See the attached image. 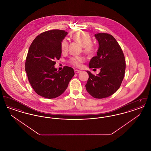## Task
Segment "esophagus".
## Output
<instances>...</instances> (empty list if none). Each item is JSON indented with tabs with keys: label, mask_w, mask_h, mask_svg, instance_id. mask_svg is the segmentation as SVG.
Listing matches in <instances>:
<instances>
[{
	"label": "esophagus",
	"mask_w": 151,
	"mask_h": 151,
	"mask_svg": "<svg viewBox=\"0 0 151 151\" xmlns=\"http://www.w3.org/2000/svg\"><path fill=\"white\" fill-rule=\"evenodd\" d=\"M74 71H75V73H78L79 72H81V71H80L79 70H75Z\"/></svg>",
	"instance_id": "obj_1"
}]
</instances>
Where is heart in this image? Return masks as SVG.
Wrapping results in <instances>:
<instances>
[{
	"label": "heart",
	"mask_w": 151,
	"mask_h": 151,
	"mask_svg": "<svg viewBox=\"0 0 151 151\" xmlns=\"http://www.w3.org/2000/svg\"><path fill=\"white\" fill-rule=\"evenodd\" d=\"M72 39L80 44L83 47V52L87 55H92L96 51V47L92 43V40L91 36L85 32L78 31L74 33L72 36ZM69 42L65 38L60 43V49L62 53H65L68 50ZM84 59L81 57H73L71 58L69 62L72 65L80 67L84 62Z\"/></svg>",
	"instance_id": "1"
}]
</instances>
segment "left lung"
<instances>
[{
    "instance_id": "1",
    "label": "left lung",
    "mask_w": 151,
    "mask_h": 151,
    "mask_svg": "<svg viewBox=\"0 0 151 151\" xmlns=\"http://www.w3.org/2000/svg\"><path fill=\"white\" fill-rule=\"evenodd\" d=\"M94 37L99 47L97 56L91 59L89 65L91 68H100V72L95 76L86 71L89 79L86 87L94 98L103 99L112 95L119 88L124 76L126 62L122 49L113 36L97 33Z\"/></svg>"
}]
</instances>
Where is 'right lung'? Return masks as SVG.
<instances>
[{
	"label": "right lung",
	"instance_id": "1",
	"mask_svg": "<svg viewBox=\"0 0 151 151\" xmlns=\"http://www.w3.org/2000/svg\"><path fill=\"white\" fill-rule=\"evenodd\" d=\"M68 34L54 29L41 33L33 40L27 54L25 71L35 92L46 99H54L65 92L75 75L73 69L65 66L61 71L54 65L61 56L60 43Z\"/></svg>",
	"mask_w": 151,
	"mask_h": 151
}]
</instances>
